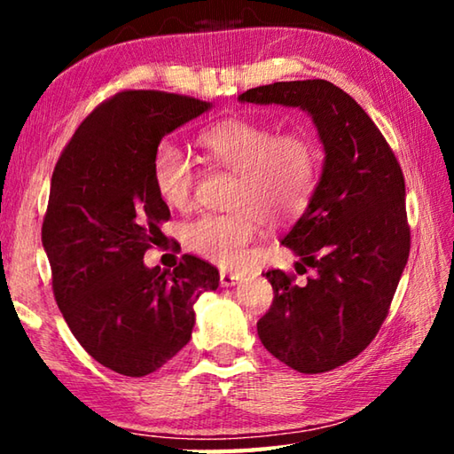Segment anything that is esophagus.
<instances>
[{"label": "esophagus", "instance_id": "esophagus-1", "mask_svg": "<svg viewBox=\"0 0 454 454\" xmlns=\"http://www.w3.org/2000/svg\"><path fill=\"white\" fill-rule=\"evenodd\" d=\"M238 280H240V274H234V272H220V284L222 286H236Z\"/></svg>", "mask_w": 454, "mask_h": 454}]
</instances>
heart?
Here are the masks:
<instances>
[{"label": "heart", "instance_id": "heart-1", "mask_svg": "<svg viewBox=\"0 0 454 454\" xmlns=\"http://www.w3.org/2000/svg\"><path fill=\"white\" fill-rule=\"evenodd\" d=\"M200 156L212 168L236 174L228 206L236 212L202 214L182 228L190 252L218 266L244 262L262 216L270 222L298 218L318 188L322 150L310 132L280 129L248 118L218 121L198 136ZM150 176L158 198L172 210H186L196 188V168L186 152L160 142Z\"/></svg>", "mask_w": 454, "mask_h": 454}]
</instances>
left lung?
<instances>
[{"mask_svg":"<svg viewBox=\"0 0 454 454\" xmlns=\"http://www.w3.org/2000/svg\"><path fill=\"white\" fill-rule=\"evenodd\" d=\"M302 107L326 162L309 208L282 244L296 272L268 270L274 301L258 320L264 348L304 374L356 358L379 334L411 252L404 176L387 137L347 91L326 80L276 82L240 96Z\"/></svg>","mask_w":454,"mask_h":454,"instance_id":"obj_1","label":"left lung"}]
</instances>
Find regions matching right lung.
Masks as SVG:
<instances>
[{
  "mask_svg": "<svg viewBox=\"0 0 454 454\" xmlns=\"http://www.w3.org/2000/svg\"><path fill=\"white\" fill-rule=\"evenodd\" d=\"M210 104L158 90L107 98L75 129L53 168L42 242L51 288L88 355L124 376H145L186 347L194 304L218 270L184 254L174 270L145 268L170 208L153 190L156 145Z\"/></svg>",
  "mask_w": 454,
  "mask_h": 454,
  "instance_id": "1",
  "label": "right lung"
}]
</instances>
